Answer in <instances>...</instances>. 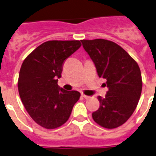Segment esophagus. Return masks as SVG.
<instances>
[{
    "mask_svg": "<svg viewBox=\"0 0 156 156\" xmlns=\"http://www.w3.org/2000/svg\"><path fill=\"white\" fill-rule=\"evenodd\" d=\"M82 97L84 98H90V96L86 95V94H82Z\"/></svg>",
    "mask_w": 156,
    "mask_h": 156,
    "instance_id": "34e87169",
    "label": "esophagus"
}]
</instances>
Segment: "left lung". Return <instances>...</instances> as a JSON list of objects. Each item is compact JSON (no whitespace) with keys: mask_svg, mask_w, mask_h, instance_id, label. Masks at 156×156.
Listing matches in <instances>:
<instances>
[{"mask_svg":"<svg viewBox=\"0 0 156 156\" xmlns=\"http://www.w3.org/2000/svg\"><path fill=\"white\" fill-rule=\"evenodd\" d=\"M96 66L99 78H104L108 91L98 97L99 108L92 114L94 121L102 127L114 129L127 121L137 107L142 92L139 65L120 45L105 39L81 40Z\"/></svg>","mask_w":156,"mask_h":156,"instance_id":"8db88e82","label":"left lung"}]
</instances>
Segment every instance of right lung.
<instances>
[{
	"mask_svg": "<svg viewBox=\"0 0 156 156\" xmlns=\"http://www.w3.org/2000/svg\"><path fill=\"white\" fill-rule=\"evenodd\" d=\"M80 41H48L33 50L21 65L18 91L25 110L34 122L46 129H55L69 119L80 98L75 90L58 85L66 58L79 49Z\"/></svg>",
	"mask_w": 156,
	"mask_h": 156,
	"instance_id": "obj_1",
	"label": "right lung"
}]
</instances>
